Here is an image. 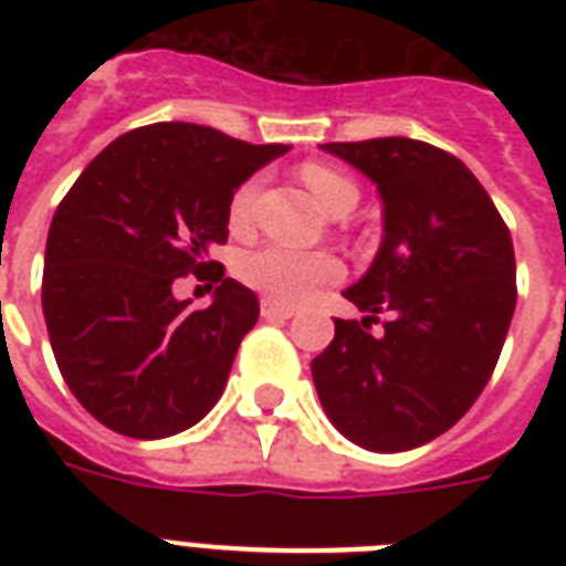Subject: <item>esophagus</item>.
Here are the masks:
<instances>
[{"label": "esophagus", "instance_id": "esophagus-1", "mask_svg": "<svg viewBox=\"0 0 566 566\" xmlns=\"http://www.w3.org/2000/svg\"><path fill=\"white\" fill-rule=\"evenodd\" d=\"M261 317L264 319H291L293 308L282 305V302L275 300H261Z\"/></svg>", "mask_w": 566, "mask_h": 566}]
</instances>
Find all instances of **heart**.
I'll list each match as a JSON object with an SVG mask.
<instances>
[{"mask_svg":"<svg viewBox=\"0 0 566 566\" xmlns=\"http://www.w3.org/2000/svg\"><path fill=\"white\" fill-rule=\"evenodd\" d=\"M300 176L328 213L349 211L358 202L355 181L346 179L344 172L328 167V164H302ZM255 202L258 179L243 181L229 202V226L234 234L249 231V226L255 220ZM238 273L249 287L264 293L266 300L300 305L317 291L319 284L337 282L344 275V264L332 252H308V249L270 243V247H261L240 258Z\"/></svg>","mask_w":566,"mask_h":566,"instance_id":"heart-1","label":"heart"}]
</instances>
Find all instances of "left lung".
Instances as JSON below:
<instances>
[{
	"mask_svg": "<svg viewBox=\"0 0 566 566\" xmlns=\"http://www.w3.org/2000/svg\"><path fill=\"white\" fill-rule=\"evenodd\" d=\"M376 185L385 238L311 361L335 429L370 452H405L452 429L500 361L517 305L509 226L455 155L411 137L323 144ZM387 313L382 332L369 326Z\"/></svg>",
	"mask_w": 566,
	"mask_h": 566,
	"instance_id": "1",
	"label": "left lung"
}]
</instances>
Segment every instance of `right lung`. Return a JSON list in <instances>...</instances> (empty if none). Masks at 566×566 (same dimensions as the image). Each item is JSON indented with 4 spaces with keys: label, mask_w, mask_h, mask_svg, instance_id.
Masks as SVG:
<instances>
[{
    "label": "right lung",
    "mask_w": 566,
    "mask_h": 566,
    "mask_svg": "<svg viewBox=\"0 0 566 566\" xmlns=\"http://www.w3.org/2000/svg\"><path fill=\"white\" fill-rule=\"evenodd\" d=\"M287 149L153 123L105 146L61 199L40 300L57 370L102 426L170 438L217 405L258 296L211 249L229 240L234 190ZM188 272L212 282L208 310L171 296Z\"/></svg>",
    "instance_id": "right-lung-1"
}]
</instances>
